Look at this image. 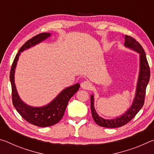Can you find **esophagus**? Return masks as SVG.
<instances>
[{"label": "esophagus", "mask_w": 154, "mask_h": 154, "mask_svg": "<svg viewBox=\"0 0 154 154\" xmlns=\"http://www.w3.org/2000/svg\"><path fill=\"white\" fill-rule=\"evenodd\" d=\"M81 87L84 90H90L91 89V88H92V83L89 82H88V81H85V82L82 83V84H81Z\"/></svg>", "instance_id": "1"}]
</instances>
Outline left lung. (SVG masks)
<instances>
[{"label": "left lung", "mask_w": 154, "mask_h": 154, "mask_svg": "<svg viewBox=\"0 0 154 154\" xmlns=\"http://www.w3.org/2000/svg\"><path fill=\"white\" fill-rule=\"evenodd\" d=\"M124 45L140 54L139 75L133 103L126 113L120 117L111 119H105L99 116L98 114L96 113L94 108V95H91V111H92V118L96 123L100 126L105 128H118L124 126L132 118H134V116L144 105L146 88H147L150 77L149 66L147 58H146L145 51L138 41L128 35H125Z\"/></svg>", "instance_id": "left-lung-1"}]
</instances>
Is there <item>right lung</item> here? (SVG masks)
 Returning <instances> with one entry per match:
<instances>
[{
	"instance_id": "1",
	"label": "right lung",
	"mask_w": 154,
	"mask_h": 154,
	"mask_svg": "<svg viewBox=\"0 0 154 154\" xmlns=\"http://www.w3.org/2000/svg\"><path fill=\"white\" fill-rule=\"evenodd\" d=\"M50 36V33H41L26 41L20 49L18 53L15 56L12 64L11 71H10L13 105L25 120L35 126L39 127L53 126L59 122L64 116L69 100L77 92L80 87L79 83H76L73 85L65 88L50 103L45 106H40V107L29 106L21 100L17 94L14 81L15 70L20 53L24 51L25 49L42 42Z\"/></svg>"
}]
</instances>
